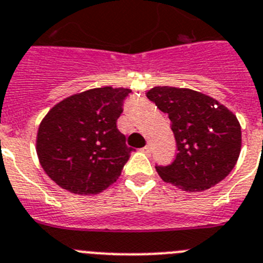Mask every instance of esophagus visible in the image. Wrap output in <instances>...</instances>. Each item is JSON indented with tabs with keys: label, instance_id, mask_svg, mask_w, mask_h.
<instances>
[{
	"label": "esophagus",
	"instance_id": "1",
	"mask_svg": "<svg viewBox=\"0 0 263 263\" xmlns=\"http://www.w3.org/2000/svg\"><path fill=\"white\" fill-rule=\"evenodd\" d=\"M141 152H144V153H151V146L145 145V146H144V148H141Z\"/></svg>",
	"mask_w": 263,
	"mask_h": 263
}]
</instances>
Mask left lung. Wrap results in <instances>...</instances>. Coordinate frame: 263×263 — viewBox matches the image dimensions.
I'll return each instance as SVG.
<instances>
[{
    "mask_svg": "<svg viewBox=\"0 0 263 263\" xmlns=\"http://www.w3.org/2000/svg\"><path fill=\"white\" fill-rule=\"evenodd\" d=\"M146 97L170 119L176 160L156 166L158 176L189 193H200L223 181L241 152L236 115L215 98L186 87L155 86Z\"/></svg>",
    "mask_w": 263,
    "mask_h": 263,
    "instance_id": "obj_1",
    "label": "left lung"
}]
</instances>
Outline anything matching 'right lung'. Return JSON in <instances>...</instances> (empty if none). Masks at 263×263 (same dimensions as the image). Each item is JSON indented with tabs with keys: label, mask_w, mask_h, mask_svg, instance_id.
Here are the masks:
<instances>
[{
	"label": "right lung",
	"mask_w": 263,
	"mask_h": 263,
	"mask_svg": "<svg viewBox=\"0 0 263 263\" xmlns=\"http://www.w3.org/2000/svg\"><path fill=\"white\" fill-rule=\"evenodd\" d=\"M131 89L96 87L56 103L40 122L36 153L47 176L64 190L94 195L117 182L132 148L117 128Z\"/></svg>",
	"instance_id": "obj_1"
}]
</instances>
